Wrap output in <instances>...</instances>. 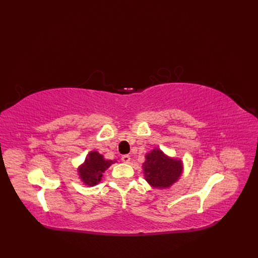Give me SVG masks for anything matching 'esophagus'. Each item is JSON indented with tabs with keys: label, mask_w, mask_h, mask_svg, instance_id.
Returning <instances> with one entry per match:
<instances>
[{
	"label": "esophagus",
	"mask_w": 258,
	"mask_h": 258,
	"mask_svg": "<svg viewBox=\"0 0 258 258\" xmlns=\"http://www.w3.org/2000/svg\"><path fill=\"white\" fill-rule=\"evenodd\" d=\"M130 156L129 155H123V156H121V160H122V162H124V163H128L129 161H130Z\"/></svg>",
	"instance_id": "obj_1"
}]
</instances>
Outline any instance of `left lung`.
Returning a JSON list of instances; mask_svg holds the SVG:
<instances>
[{"label": "left lung", "mask_w": 258, "mask_h": 258, "mask_svg": "<svg viewBox=\"0 0 258 258\" xmlns=\"http://www.w3.org/2000/svg\"><path fill=\"white\" fill-rule=\"evenodd\" d=\"M145 159L143 173L147 183L154 188H168L182 175V161L169 157L158 148L146 154Z\"/></svg>", "instance_id": "1"}]
</instances>
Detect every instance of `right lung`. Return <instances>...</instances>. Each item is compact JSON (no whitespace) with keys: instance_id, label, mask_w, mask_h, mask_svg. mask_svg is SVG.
<instances>
[{"instance_id":"right-lung-1","label":"right lung","mask_w":258,"mask_h":258,"mask_svg":"<svg viewBox=\"0 0 258 258\" xmlns=\"http://www.w3.org/2000/svg\"><path fill=\"white\" fill-rule=\"evenodd\" d=\"M116 160H106L97 151L90 152L83 165L79 167V175L85 185L95 186L101 182L104 171Z\"/></svg>"}]
</instances>
